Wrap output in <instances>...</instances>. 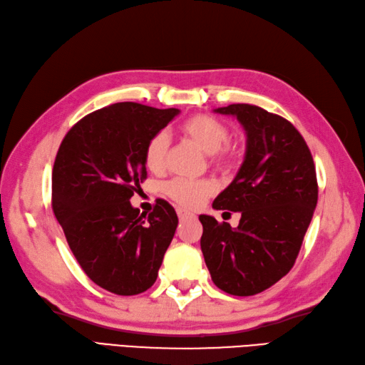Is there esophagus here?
<instances>
[{"instance_id":"34e87169","label":"esophagus","mask_w":365,"mask_h":365,"mask_svg":"<svg viewBox=\"0 0 365 365\" xmlns=\"http://www.w3.org/2000/svg\"><path fill=\"white\" fill-rule=\"evenodd\" d=\"M177 216H179L180 221H185V219H192V217H196V216H194V213H191V211L185 210V208H177Z\"/></svg>"}]
</instances>
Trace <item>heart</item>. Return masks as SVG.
Instances as JSON below:
<instances>
[{
    "instance_id": "b5f03b06",
    "label": "heart",
    "mask_w": 365,
    "mask_h": 365,
    "mask_svg": "<svg viewBox=\"0 0 365 365\" xmlns=\"http://www.w3.org/2000/svg\"><path fill=\"white\" fill-rule=\"evenodd\" d=\"M183 133L197 146L211 155V163L217 169L230 168L235 162V154L227 141L230 137L227 125L208 115H194L182 124ZM169 146V137L165 130H160L149 138L144 148V165L150 171H162ZM216 191V183L210 179L191 180L175 177L165 183V192L173 200L183 207L194 208L208 199Z\"/></svg>"
}]
</instances>
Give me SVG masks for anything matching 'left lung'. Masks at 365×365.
I'll use <instances>...</instances> for the list:
<instances>
[{
  "label": "left lung",
  "instance_id": "obj_1",
  "mask_svg": "<svg viewBox=\"0 0 365 365\" xmlns=\"http://www.w3.org/2000/svg\"><path fill=\"white\" fill-rule=\"evenodd\" d=\"M247 135L233 182L213 202L240 211V225L200 215V249L213 283L247 297L275 284L292 269L317 205L316 166L307 141L284 118L250 104L219 107Z\"/></svg>",
  "mask_w": 365,
  "mask_h": 365
}]
</instances>
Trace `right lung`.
<instances>
[{
  "instance_id": "add662e5",
  "label": "right lung",
  "mask_w": 365,
  "mask_h": 365,
  "mask_svg": "<svg viewBox=\"0 0 365 365\" xmlns=\"http://www.w3.org/2000/svg\"><path fill=\"white\" fill-rule=\"evenodd\" d=\"M179 108L118 103L76 123L57 150L53 211L83 272L103 289L137 295L155 283L177 224L163 199L149 216L130 205L146 179L144 148Z\"/></svg>"
}]
</instances>
